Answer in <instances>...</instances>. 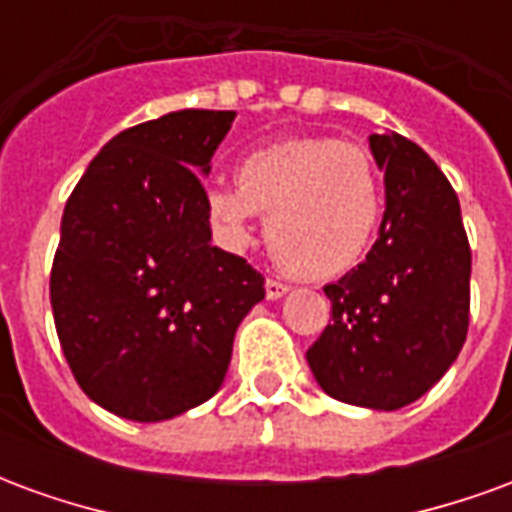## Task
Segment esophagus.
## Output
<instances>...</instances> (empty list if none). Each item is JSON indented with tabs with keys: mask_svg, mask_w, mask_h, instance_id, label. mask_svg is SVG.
I'll list each match as a JSON object with an SVG mask.
<instances>
[{
	"mask_svg": "<svg viewBox=\"0 0 512 512\" xmlns=\"http://www.w3.org/2000/svg\"><path fill=\"white\" fill-rule=\"evenodd\" d=\"M288 290H290V285H285V282H279V279H266V299H271V301L282 299Z\"/></svg>",
	"mask_w": 512,
	"mask_h": 512,
	"instance_id": "esophagus-1",
	"label": "esophagus"
}]
</instances>
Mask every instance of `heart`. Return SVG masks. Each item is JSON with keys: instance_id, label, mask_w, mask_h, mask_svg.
<instances>
[{"instance_id": "obj_1", "label": "heart", "mask_w": 512, "mask_h": 512, "mask_svg": "<svg viewBox=\"0 0 512 512\" xmlns=\"http://www.w3.org/2000/svg\"><path fill=\"white\" fill-rule=\"evenodd\" d=\"M205 205L230 244H246L255 213H268L271 255L301 277L329 279L367 255L381 222V186L362 147L301 136L252 150L238 164V183H211Z\"/></svg>"}]
</instances>
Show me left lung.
Instances as JSON below:
<instances>
[{
    "label": "left lung",
    "mask_w": 512,
    "mask_h": 512,
    "mask_svg": "<svg viewBox=\"0 0 512 512\" xmlns=\"http://www.w3.org/2000/svg\"><path fill=\"white\" fill-rule=\"evenodd\" d=\"M386 211L365 263L326 285L332 323L307 362L334 400L395 411L458 359L469 329L472 249L461 202L433 158L386 131L370 134Z\"/></svg>",
    "instance_id": "left-lung-1"
}]
</instances>
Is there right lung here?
I'll return each instance as SVG.
<instances>
[{
    "instance_id": "obj_1",
    "label": "right lung",
    "mask_w": 512,
    "mask_h": 512,
    "mask_svg": "<svg viewBox=\"0 0 512 512\" xmlns=\"http://www.w3.org/2000/svg\"><path fill=\"white\" fill-rule=\"evenodd\" d=\"M235 112L180 109L120 131L65 202L51 266L62 354L117 417L164 422L219 392L263 282L211 246L202 178Z\"/></svg>"
}]
</instances>
